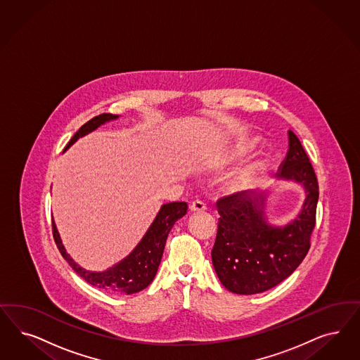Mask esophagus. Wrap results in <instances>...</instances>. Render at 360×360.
<instances>
[{"label": "esophagus", "instance_id": "obj_1", "mask_svg": "<svg viewBox=\"0 0 360 360\" xmlns=\"http://www.w3.org/2000/svg\"><path fill=\"white\" fill-rule=\"evenodd\" d=\"M189 209H191L192 212H204V210L207 209V205H205L201 200H195V201L191 202Z\"/></svg>", "mask_w": 360, "mask_h": 360}]
</instances>
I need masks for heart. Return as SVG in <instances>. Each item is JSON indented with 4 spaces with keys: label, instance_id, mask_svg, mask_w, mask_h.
Listing matches in <instances>:
<instances>
[{
    "label": "heart",
    "instance_id": "heart-1",
    "mask_svg": "<svg viewBox=\"0 0 360 360\" xmlns=\"http://www.w3.org/2000/svg\"><path fill=\"white\" fill-rule=\"evenodd\" d=\"M259 167H261V164H257V165L246 168L244 171L238 172L236 176H233V179H231L229 183H228V188L231 191H240V189H244L246 186H250L255 181Z\"/></svg>",
    "mask_w": 360,
    "mask_h": 360
}]
</instances>
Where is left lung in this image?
I'll use <instances>...</instances> for the list:
<instances>
[{"instance_id": "obj_1", "label": "left lung", "mask_w": 360, "mask_h": 360, "mask_svg": "<svg viewBox=\"0 0 360 360\" xmlns=\"http://www.w3.org/2000/svg\"><path fill=\"white\" fill-rule=\"evenodd\" d=\"M278 176L300 183L306 191L300 214L283 228L267 222L265 195L233 193L217 201L220 219L212 262L221 283L236 294H257L277 286L301 265L310 249L319 186L309 156L292 131Z\"/></svg>"}]
</instances>
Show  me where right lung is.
Masks as SVG:
<instances>
[{
	"mask_svg": "<svg viewBox=\"0 0 360 360\" xmlns=\"http://www.w3.org/2000/svg\"><path fill=\"white\" fill-rule=\"evenodd\" d=\"M116 117L119 116L112 115V114H101L95 116L91 120L84 123L74 134L66 148H69L70 146L81 136L87 135L89 132L96 129L101 124H103L108 120H114ZM186 210H188V205L184 201H174L169 204H164L159 210L156 219L152 222L150 229L144 234L139 245L132 250V253H129V255L123 261H120L119 264H116L115 266L105 271H89L77 265L72 261V258L66 253L54 221H53V236L62 257L69 262L70 266L74 269V271L79 274L87 283L110 292L134 294L146 289L155 278L158 267L162 261V252H164L168 233L171 232L174 222L186 214Z\"/></svg>",
	"mask_w": 360,
	"mask_h": 360,
	"instance_id": "1",
	"label": "right lung"
}]
</instances>
